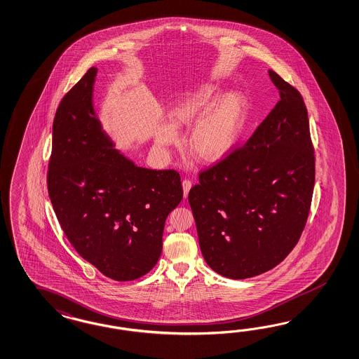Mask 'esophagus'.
<instances>
[{
	"label": "esophagus",
	"mask_w": 359,
	"mask_h": 359,
	"mask_svg": "<svg viewBox=\"0 0 359 359\" xmlns=\"http://www.w3.org/2000/svg\"><path fill=\"white\" fill-rule=\"evenodd\" d=\"M182 184H183V192H184V197H187L188 194H189V191H191V188H192V182H191V180H188V179H184Z\"/></svg>",
	"instance_id": "obj_1"
}]
</instances>
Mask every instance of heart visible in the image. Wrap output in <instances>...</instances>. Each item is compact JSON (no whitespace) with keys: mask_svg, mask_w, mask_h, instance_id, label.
<instances>
[{"mask_svg":"<svg viewBox=\"0 0 359 359\" xmlns=\"http://www.w3.org/2000/svg\"><path fill=\"white\" fill-rule=\"evenodd\" d=\"M221 95L219 88L206 85L179 97L170 109V121L175 128L194 126L187 146L201 163H215L230 154L247 121V103L242 97L229 95L219 101ZM177 140L172 126H161L155 132V144L161 149L174 145Z\"/></svg>","mask_w":359,"mask_h":359,"instance_id":"heart-1","label":"heart"}]
</instances>
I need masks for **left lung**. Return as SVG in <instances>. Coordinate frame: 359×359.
I'll return each mask as SVG.
<instances>
[{
  "instance_id": "1",
  "label": "left lung",
  "mask_w": 359,
  "mask_h": 359,
  "mask_svg": "<svg viewBox=\"0 0 359 359\" xmlns=\"http://www.w3.org/2000/svg\"><path fill=\"white\" fill-rule=\"evenodd\" d=\"M280 102L250 140L198 174L188 201L206 264L243 280L271 271L301 238L315 184L309 112L276 72Z\"/></svg>"
}]
</instances>
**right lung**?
<instances>
[{"label": "right lung", "instance_id": "add662e5", "mask_svg": "<svg viewBox=\"0 0 359 359\" xmlns=\"http://www.w3.org/2000/svg\"><path fill=\"white\" fill-rule=\"evenodd\" d=\"M97 68L58 104L47 185L58 222L86 262L115 281L151 271L167 215L183 198L175 170L138 167L102 130L93 107Z\"/></svg>", "mask_w": 359, "mask_h": 359}]
</instances>
